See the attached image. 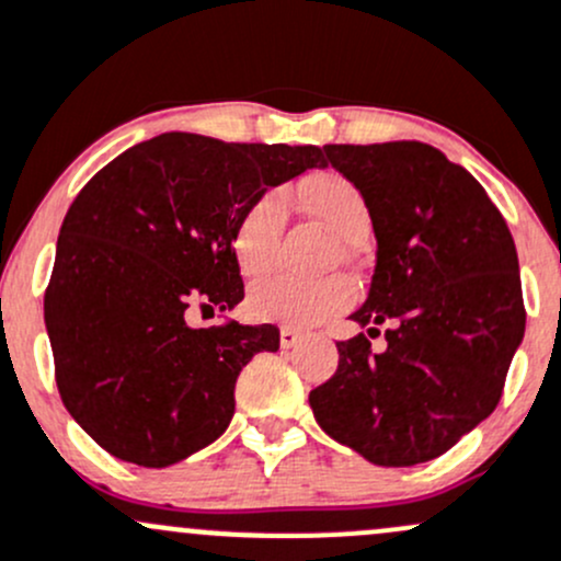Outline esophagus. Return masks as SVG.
I'll use <instances>...</instances> for the list:
<instances>
[{
    "instance_id": "obj_1",
    "label": "esophagus",
    "mask_w": 561,
    "mask_h": 561,
    "mask_svg": "<svg viewBox=\"0 0 561 561\" xmlns=\"http://www.w3.org/2000/svg\"><path fill=\"white\" fill-rule=\"evenodd\" d=\"M298 341H300L298 330H293V328H282L279 330V344L285 346V350H293V346H296Z\"/></svg>"
}]
</instances>
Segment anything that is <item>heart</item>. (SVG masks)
<instances>
[{
  "instance_id": "1",
  "label": "heart",
  "mask_w": 561,
  "mask_h": 561,
  "mask_svg": "<svg viewBox=\"0 0 561 561\" xmlns=\"http://www.w3.org/2000/svg\"><path fill=\"white\" fill-rule=\"evenodd\" d=\"M298 196L344 239L357 241L359 236L368 233V204H365L363 193L344 176H311V180L300 182ZM285 220L287 196L279 187L263 191L244 206L231 233L233 257L241 274L261 276L274 265ZM352 300H355V285L346 276H325V279L271 276V279L252 285L247 306L255 320L306 330L344 311L346 306H352Z\"/></svg>"
}]
</instances>
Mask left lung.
<instances>
[{"label":"left lung","instance_id":"8db88e82","mask_svg":"<svg viewBox=\"0 0 561 561\" xmlns=\"http://www.w3.org/2000/svg\"><path fill=\"white\" fill-rule=\"evenodd\" d=\"M325 167L363 193L376 268L339 341V368L311 389L333 440L385 468L449 451L497 409L524 339L514 236L468 169L424 141L325 145ZM387 324L388 350L369 339Z\"/></svg>","mask_w":561,"mask_h":561}]
</instances>
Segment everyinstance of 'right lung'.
<instances>
[{"label": "right lung", "instance_id": "right-lung-1", "mask_svg": "<svg viewBox=\"0 0 561 561\" xmlns=\"http://www.w3.org/2000/svg\"><path fill=\"white\" fill-rule=\"evenodd\" d=\"M314 145H236L169 131L121 152L78 193L56 244L45 328L56 385L102 449L167 468L220 438L233 387L274 325L193 328L244 298L231 233L244 206L306 169Z\"/></svg>", "mask_w": 561, "mask_h": 561}]
</instances>
